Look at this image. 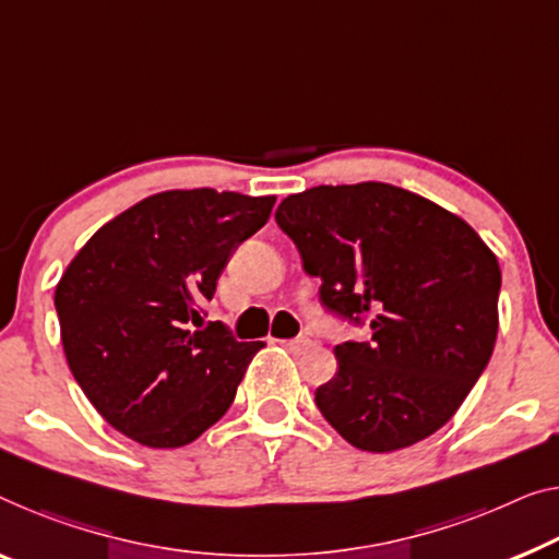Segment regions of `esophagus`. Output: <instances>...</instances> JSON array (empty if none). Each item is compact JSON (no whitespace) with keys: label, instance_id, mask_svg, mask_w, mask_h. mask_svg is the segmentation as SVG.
Here are the masks:
<instances>
[{"label":"esophagus","instance_id":"1","mask_svg":"<svg viewBox=\"0 0 559 559\" xmlns=\"http://www.w3.org/2000/svg\"><path fill=\"white\" fill-rule=\"evenodd\" d=\"M283 346L288 348V352H294V354H304V352H308V348L313 346V341L311 338H306V336H301V338H290V341H281Z\"/></svg>","mask_w":559,"mask_h":559}]
</instances>
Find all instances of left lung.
Here are the masks:
<instances>
[{"instance_id": "left-lung-1", "label": "left lung", "mask_w": 559, "mask_h": 559, "mask_svg": "<svg viewBox=\"0 0 559 559\" xmlns=\"http://www.w3.org/2000/svg\"><path fill=\"white\" fill-rule=\"evenodd\" d=\"M321 301L369 316L316 389L323 419L364 452H396L452 419L495 352L497 255L469 223L389 182L316 186L276 211Z\"/></svg>"}]
</instances>
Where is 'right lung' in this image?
Wrapping results in <instances>:
<instances>
[{"instance_id":"right-lung-1","label":"right lung","mask_w":559,"mask_h":559,"mask_svg":"<svg viewBox=\"0 0 559 559\" xmlns=\"http://www.w3.org/2000/svg\"><path fill=\"white\" fill-rule=\"evenodd\" d=\"M276 195L165 190L105 223L55 288L74 381L120 435L175 449L213 427L263 341L203 326L238 243L265 226Z\"/></svg>"}]
</instances>
